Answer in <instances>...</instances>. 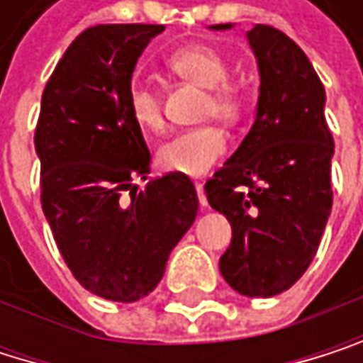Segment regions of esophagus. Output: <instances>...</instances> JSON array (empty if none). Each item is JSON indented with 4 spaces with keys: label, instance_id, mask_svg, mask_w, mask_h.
Returning <instances> with one entry per match:
<instances>
[{
    "label": "esophagus",
    "instance_id": "1",
    "mask_svg": "<svg viewBox=\"0 0 363 363\" xmlns=\"http://www.w3.org/2000/svg\"><path fill=\"white\" fill-rule=\"evenodd\" d=\"M196 194H199V203L201 207H207V196H205V190H203V184H196Z\"/></svg>",
    "mask_w": 363,
    "mask_h": 363
}]
</instances>
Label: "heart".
<instances>
[{
  "mask_svg": "<svg viewBox=\"0 0 363 363\" xmlns=\"http://www.w3.org/2000/svg\"><path fill=\"white\" fill-rule=\"evenodd\" d=\"M167 64L179 79L207 89L205 117L213 115L220 121H235L242 117L244 91L226 81L229 66L216 49L190 44L175 51ZM128 113L134 123L147 132H156L164 123L158 91L139 81L128 87ZM226 134L216 125L186 130L160 145L158 164L169 173L201 177L226 154Z\"/></svg>",
  "mask_w": 363,
  "mask_h": 363,
  "instance_id": "1",
  "label": "heart"
}]
</instances>
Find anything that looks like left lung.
Instances as JSON below:
<instances>
[{"instance_id": "obj_1", "label": "left lung", "mask_w": 363, "mask_h": 363, "mask_svg": "<svg viewBox=\"0 0 363 363\" xmlns=\"http://www.w3.org/2000/svg\"><path fill=\"white\" fill-rule=\"evenodd\" d=\"M246 38L261 77L257 117L205 194L233 229L222 278L246 297H272L301 278L319 248L332 213L334 139L325 87L306 53L269 25Z\"/></svg>"}]
</instances>
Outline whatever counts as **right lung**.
<instances>
[{
	"label": "right lung",
	"mask_w": 363,
	"mask_h": 363,
	"mask_svg": "<svg viewBox=\"0 0 363 363\" xmlns=\"http://www.w3.org/2000/svg\"><path fill=\"white\" fill-rule=\"evenodd\" d=\"M164 25H98L68 47L35 125L42 211L72 276L94 295L137 301L164 276L199 199L186 175L147 179L150 150L128 113L132 72ZM130 190V199L121 194Z\"/></svg>",
	"instance_id": "add662e5"
}]
</instances>
